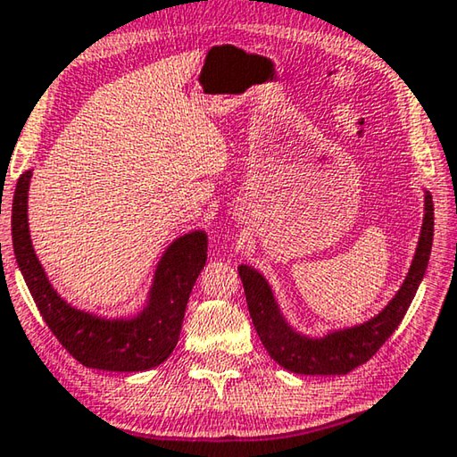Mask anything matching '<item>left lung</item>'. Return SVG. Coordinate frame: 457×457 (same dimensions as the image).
I'll list each match as a JSON object with an SVG mask.
<instances>
[{
  "label": "left lung",
  "mask_w": 457,
  "mask_h": 457,
  "mask_svg": "<svg viewBox=\"0 0 457 457\" xmlns=\"http://www.w3.org/2000/svg\"><path fill=\"white\" fill-rule=\"evenodd\" d=\"M433 244V199L429 191H425V215L421 236H419L415 256L404 277V282L396 295L388 301V305L368 320L353 328H344L325 333L321 337H311L296 331L285 320L274 296L272 287L256 268L248 264L237 266L240 272L245 303H248L252 323L258 331V337L270 358L285 370L309 376L328 374H347L353 368L370 360L380 345L393 336L398 323L415 296L423 274L427 270Z\"/></svg>",
  "instance_id": "obj_1"
}]
</instances>
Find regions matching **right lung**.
Segmentation results:
<instances>
[{"instance_id": "obj_1", "label": "right lung", "mask_w": 457, "mask_h": 457, "mask_svg": "<svg viewBox=\"0 0 457 457\" xmlns=\"http://www.w3.org/2000/svg\"><path fill=\"white\" fill-rule=\"evenodd\" d=\"M30 179L32 170H26L13 193L12 242L21 277L50 331L72 358L96 370L142 372L162 364L177 347L187 301L205 266V231H189L164 250L140 313L107 320L72 307L50 285L28 228Z\"/></svg>"}]
</instances>
